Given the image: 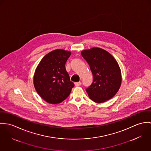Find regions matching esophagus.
Wrapping results in <instances>:
<instances>
[{
	"instance_id": "34e87169",
	"label": "esophagus",
	"mask_w": 151,
	"mask_h": 151,
	"mask_svg": "<svg viewBox=\"0 0 151 151\" xmlns=\"http://www.w3.org/2000/svg\"><path fill=\"white\" fill-rule=\"evenodd\" d=\"M81 84H82V83H81V82H76V83H75V85L76 86H80L81 85Z\"/></svg>"
}]
</instances>
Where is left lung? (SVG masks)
I'll return each mask as SVG.
<instances>
[{
    "label": "left lung",
    "mask_w": 151,
    "mask_h": 151,
    "mask_svg": "<svg viewBox=\"0 0 151 151\" xmlns=\"http://www.w3.org/2000/svg\"><path fill=\"white\" fill-rule=\"evenodd\" d=\"M90 66L93 82L86 90L91 100L102 103L112 99L120 88L122 75L115 58L108 51L93 47L81 52Z\"/></svg>",
    "instance_id": "obj_1"
}]
</instances>
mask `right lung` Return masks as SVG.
<instances>
[{"instance_id": "right-lung-1", "label": "right lung", "mask_w": 151, "mask_h": 151, "mask_svg": "<svg viewBox=\"0 0 151 151\" xmlns=\"http://www.w3.org/2000/svg\"><path fill=\"white\" fill-rule=\"evenodd\" d=\"M70 54V51L62 49L52 51L42 59L35 70L34 87L48 103L55 104L65 100L74 87L65 69Z\"/></svg>"}]
</instances>
